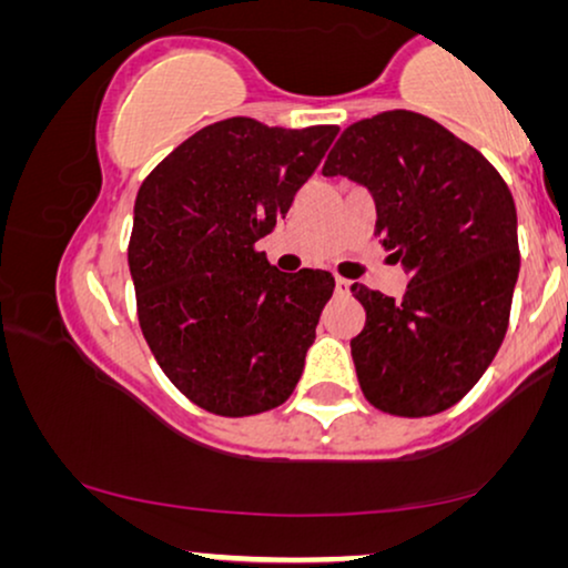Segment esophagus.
I'll return each instance as SVG.
<instances>
[{"mask_svg": "<svg viewBox=\"0 0 568 568\" xmlns=\"http://www.w3.org/2000/svg\"><path fill=\"white\" fill-rule=\"evenodd\" d=\"M334 287H337V293H349V281H345V277H337V281H334Z\"/></svg>", "mask_w": 568, "mask_h": 568, "instance_id": "34e87169", "label": "esophagus"}]
</instances>
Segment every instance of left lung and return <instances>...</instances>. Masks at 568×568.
Returning <instances> with one entry per match:
<instances>
[{"label":"left lung","instance_id":"obj_1","mask_svg":"<svg viewBox=\"0 0 568 568\" xmlns=\"http://www.w3.org/2000/svg\"><path fill=\"white\" fill-rule=\"evenodd\" d=\"M326 178L363 182L375 234L409 270L402 301L355 283L365 326L349 342L357 381L375 409L433 417L476 386L509 326L517 275V211L481 151L412 110L345 128Z\"/></svg>","mask_w":568,"mask_h":568}]
</instances>
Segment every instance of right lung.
I'll use <instances>...</instances> for the list:
<instances>
[{
  "instance_id": "right-lung-1",
  "label": "right lung",
  "mask_w": 568,
  "mask_h": 568,
  "mask_svg": "<svg viewBox=\"0 0 568 568\" xmlns=\"http://www.w3.org/2000/svg\"><path fill=\"white\" fill-rule=\"evenodd\" d=\"M337 133L226 118L182 141L139 187L128 265L141 332L166 378L205 412L252 417L295 390L334 277L281 273L257 242Z\"/></svg>"
}]
</instances>
